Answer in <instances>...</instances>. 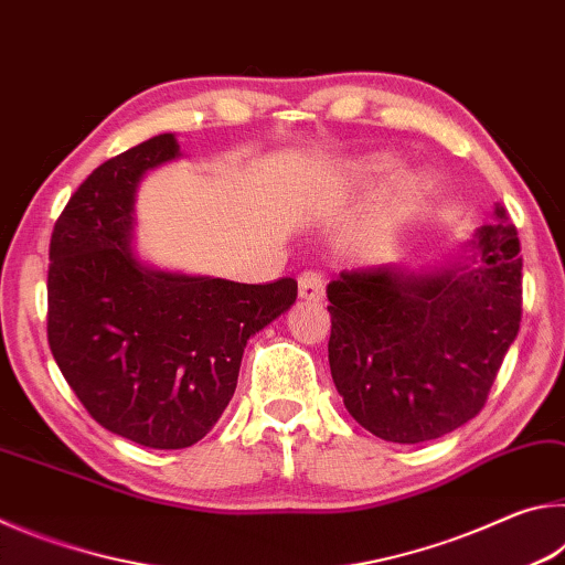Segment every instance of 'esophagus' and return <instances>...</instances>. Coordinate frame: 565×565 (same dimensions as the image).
Returning <instances> with one entry per match:
<instances>
[{
  "instance_id": "obj_1",
  "label": "esophagus",
  "mask_w": 565,
  "mask_h": 565,
  "mask_svg": "<svg viewBox=\"0 0 565 565\" xmlns=\"http://www.w3.org/2000/svg\"><path fill=\"white\" fill-rule=\"evenodd\" d=\"M327 291V279L319 269H306L299 274V296L306 301H321Z\"/></svg>"
}]
</instances>
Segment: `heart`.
I'll return each mask as SVG.
<instances>
[{
  "mask_svg": "<svg viewBox=\"0 0 565 565\" xmlns=\"http://www.w3.org/2000/svg\"><path fill=\"white\" fill-rule=\"evenodd\" d=\"M394 167V159L388 157H371L356 164L361 177H379ZM426 191V181L418 174H398L381 191L379 199L366 214H363L351 232V242L356 244L361 252H381L391 242H394L401 224L416 212Z\"/></svg>",
  "mask_w": 565,
  "mask_h": 565,
  "instance_id": "1",
  "label": "heart"
}]
</instances>
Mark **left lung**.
Listing matches in <instances>:
<instances>
[{
	"instance_id": "left-lung-1",
	"label": "left lung",
	"mask_w": 565,
	"mask_h": 565,
	"mask_svg": "<svg viewBox=\"0 0 565 565\" xmlns=\"http://www.w3.org/2000/svg\"><path fill=\"white\" fill-rule=\"evenodd\" d=\"M471 246V269L369 266L327 286L333 384L384 441H431L478 416L519 333L523 259L503 206Z\"/></svg>"
}]
</instances>
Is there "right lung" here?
I'll list each match as a JSON object with an SVG mask.
<instances>
[{"label":"right lung","instance_id":"right-lung-1","mask_svg":"<svg viewBox=\"0 0 565 565\" xmlns=\"http://www.w3.org/2000/svg\"><path fill=\"white\" fill-rule=\"evenodd\" d=\"M179 157L174 134L104 161L50 242L46 339L89 416L149 448H186L234 396L248 337L296 301V281L236 284L145 269L131 252L141 174Z\"/></svg>","mask_w":565,"mask_h":565}]
</instances>
